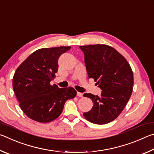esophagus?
<instances>
[{"label":"esophagus","instance_id":"esophagus-1","mask_svg":"<svg viewBox=\"0 0 154 154\" xmlns=\"http://www.w3.org/2000/svg\"><path fill=\"white\" fill-rule=\"evenodd\" d=\"M77 96L79 97H82L83 96V94L82 93H80V92H77Z\"/></svg>","mask_w":154,"mask_h":154}]
</instances>
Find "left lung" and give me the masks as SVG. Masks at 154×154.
<instances>
[{"instance_id":"obj_1","label":"left lung","mask_w":154,"mask_h":154,"mask_svg":"<svg viewBox=\"0 0 154 154\" xmlns=\"http://www.w3.org/2000/svg\"><path fill=\"white\" fill-rule=\"evenodd\" d=\"M85 54L88 79H93L102 90L101 96L85 93L93 106L83 114L88 121L105 125L115 120L130 99L134 82L130 65L120 53L106 45L79 47Z\"/></svg>"}]
</instances>
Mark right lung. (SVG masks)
Returning a JSON list of instances; mask_svg holds the SVG:
<instances>
[{"instance_id": "1", "label": "right lung", "mask_w": 154, "mask_h": 154, "mask_svg": "<svg viewBox=\"0 0 154 154\" xmlns=\"http://www.w3.org/2000/svg\"><path fill=\"white\" fill-rule=\"evenodd\" d=\"M71 47L42 48L20 64L13 75V88L22 111L30 119L49 122L57 118L68 99L74 98V88H59L50 82L58 70V59Z\"/></svg>"}]
</instances>
